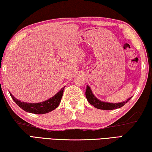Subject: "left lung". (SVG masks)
Returning a JSON list of instances; mask_svg holds the SVG:
<instances>
[{"label":"left lung","instance_id":"8db88e82","mask_svg":"<svg viewBox=\"0 0 152 152\" xmlns=\"http://www.w3.org/2000/svg\"><path fill=\"white\" fill-rule=\"evenodd\" d=\"M86 96L87 100H88V101L90 102V104L93 105V106L95 108H96V109L102 110H113L115 109H118V108H121L123 106H124V105L132 99V97H131L125 102H119V103H110V102H102L101 101H99V99H97L94 96L91 88H90L88 86H86Z\"/></svg>","mask_w":152,"mask_h":152}]
</instances>
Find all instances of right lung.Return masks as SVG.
I'll list each match as a JSON object with an SVG mask.
<instances>
[{
    "label": "right lung",
    "mask_w": 152,
    "mask_h": 152,
    "mask_svg": "<svg viewBox=\"0 0 152 152\" xmlns=\"http://www.w3.org/2000/svg\"><path fill=\"white\" fill-rule=\"evenodd\" d=\"M64 88L65 87H63L54 96L39 103H27V102H20V101L15 99L10 92L9 93L16 104L25 111L34 113V114H45V113L51 112V110H54L59 106L61 97L63 96Z\"/></svg>",
    "instance_id": "right-lung-1"
}]
</instances>
